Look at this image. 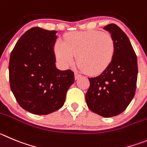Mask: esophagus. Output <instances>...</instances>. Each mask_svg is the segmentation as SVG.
Here are the masks:
<instances>
[{"instance_id": "1", "label": "esophagus", "mask_w": 147, "mask_h": 147, "mask_svg": "<svg viewBox=\"0 0 147 147\" xmlns=\"http://www.w3.org/2000/svg\"><path fill=\"white\" fill-rule=\"evenodd\" d=\"M81 77V75H80V74L77 73V72H75V80H78V79H79V78Z\"/></svg>"}]
</instances>
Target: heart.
<instances>
[{"instance_id": "obj_1", "label": "heart", "mask_w": 147, "mask_h": 147, "mask_svg": "<svg viewBox=\"0 0 147 147\" xmlns=\"http://www.w3.org/2000/svg\"><path fill=\"white\" fill-rule=\"evenodd\" d=\"M116 46L112 35L96 30L67 33L63 42L57 41L54 47L59 62L66 67L77 57L80 69L96 75L107 69L115 57Z\"/></svg>"}]
</instances>
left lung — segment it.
<instances>
[{
	"instance_id": "left-lung-1",
	"label": "left lung",
	"mask_w": 147,
	"mask_h": 147,
	"mask_svg": "<svg viewBox=\"0 0 147 147\" xmlns=\"http://www.w3.org/2000/svg\"><path fill=\"white\" fill-rule=\"evenodd\" d=\"M104 29L115 40V57L106 70L88 78L90 87L86 101L94 113L110 117L122 113L132 101L136 88L138 64L130 40L123 30L115 24Z\"/></svg>"
}]
</instances>
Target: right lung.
Returning <instances> with one entry per match:
<instances>
[{"label":"right lung","mask_w":147,"mask_h":147,"mask_svg":"<svg viewBox=\"0 0 147 147\" xmlns=\"http://www.w3.org/2000/svg\"><path fill=\"white\" fill-rule=\"evenodd\" d=\"M56 30L32 27L15 45L9 60V82L19 105L35 115H49L62 107L75 80L70 69L56 67Z\"/></svg>","instance_id":"1"}]
</instances>
